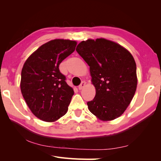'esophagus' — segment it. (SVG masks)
Masks as SVG:
<instances>
[{
  "label": "esophagus",
  "instance_id": "1",
  "mask_svg": "<svg viewBox=\"0 0 161 161\" xmlns=\"http://www.w3.org/2000/svg\"><path fill=\"white\" fill-rule=\"evenodd\" d=\"M85 85H86V81H81V84L80 85V86H78L79 90H81V89H82V88H83L85 86Z\"/></svg>",
  "mask_w": 161,
  "mask_h": 161
}]
</instances>
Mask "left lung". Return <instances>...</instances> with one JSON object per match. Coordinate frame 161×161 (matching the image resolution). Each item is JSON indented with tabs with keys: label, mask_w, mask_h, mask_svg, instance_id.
Segmentation results:
<instances>
[{
	"label": "left lung",
	"mask_w": 161,
	"mask_h": 161,
	"mask_svg": "<svg viewBox=\"0 0 161 161\" xmlns=\"http://www.w3.org/2000/svg\"><path fill=\"white\" fill-rule=\"evenodd\" d=\"M78 54L90 66L96 90L87 102L89 111L103 121L119 117L131 103L137 87L136 64L131 54L119 44L105 39L83 41Z\"/></svg>",
	"instance_id": "obj_1"
}]
</instances>
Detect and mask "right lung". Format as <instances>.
Masks as SVG:
<instances>
[{"label":"right lung","instance_id":"1","mask_svg":"<svg viewBox=\"0 0 161 161\" xmlns=\"http://www.w3.org/2000/svg\"><path fill=\"white\" fill-rule=\"evenodd\" d=\"M76 46L75 41H50L34 52L23 65L21 93L32 114L43 121L54 122L67 113L74 91L59 66Z\"/></svg>","mask_w":161,"mask_h":161}]
</instances>
